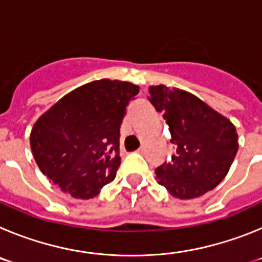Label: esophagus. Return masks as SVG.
<instances>
[{"mask_svg":"<svg viewBox=\"0 0 262 262\" xmlns=\"http://www.w3.org/2000/svg\"><path fill=\"white\" fill-rule=\"evenodd\" d=\"M138 154H140V155H143V154H144V147H143V145H142V147H140V148H139V149H138Z\"/></svg>","mask_w":262,"mask_h":262,"instance_id":"34e87169","label":"esophagus"}]
</instances>
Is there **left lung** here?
Returning <instances> with one entry per match:
<instances>
[{
  "mask_svg": "<svg viewBox=\"0 0 262 262\" xmlns=\"http://www.w3.org/2000/svg\"><path fill=\"white\" fill-rule=\"evenodd\" d=\"M149 101L163 113L174 155L157 166V182L180 200L203 195L221 184L237 152L230 120L185 90L149 88Z\"/></svg>",
  "mask_w": 262,
  "mask_h": 262,
  "instance_id": "left-lung-1",
  "label": "left lung"
}]
</instances>
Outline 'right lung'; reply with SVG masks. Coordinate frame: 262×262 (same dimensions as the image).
Listing matches in <instances>:
<instances>
[{"label":"right lung","instance_id":"1","mask_svg":"<svg viewBox=\"0 0 262 262\" xmlns=\"http://www.w3.org/2000/svg\"><path fill=\"white\" fill-rule=\"evenodd\" d=\"M138 93L131 82L99 80L62 97L30 136L41 173L75 198L97 195L117 174L120 126Z\"/></svg>","mask_w":262,"mask_h":262}]
</instances>
